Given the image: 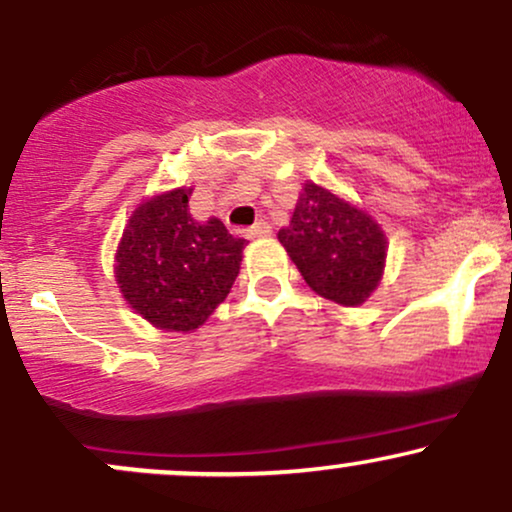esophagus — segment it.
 I'll return each instance as SVG.
<instances>
[{"instance_id": "34e87169", "label": "esophagus", "mask_w": 512, "mask_h": 512, "mask_svg": "<svg viewBox=\"0 0 512 512\" xmlns=\"http://www.w3.org/2000/svg\"><path fill=\"white\" fill-rule=\"evenodd\" d=\"M272 236V226L267 221H257L255 226L248 228V238H267Z\"/></svg>"}]
</instances>
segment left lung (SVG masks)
Segmentation results:
<instances>
[{
	"label": "left lung",
	"mask_w": 512,
	"mask_h": 512,
	"mask_svg": "<svg viewBox=\"0 0 512 512\" xmlns=\"http://www.w3.org/2000/svg\"><path fill=\"white\" fill-rule=\"evenodd\" d=\"M279 243L327 301L361 305L383 279L387 243L378 223L315 182H305Z\"/></svg>",
	"instance_id": "left-lung-1"
}]
</instances>
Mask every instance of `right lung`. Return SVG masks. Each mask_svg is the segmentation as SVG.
<instances>
[{"label":"right lung","instance_id":"right-lung-1","mask_svg":"<svg viewBox=\"0 0 512 512\" xmlns=\"http://www.w3.org/2000/svg\"><path fill=\"white\" fill-rule=\"evenodd\" d=\"M190 195L178 187L139 204L115 255L125 301L166 332H192L207 322L231 291L248 245L219 219H192Z\"/></svg>","mask_w":512,"mask_h":512}]
</instances>
